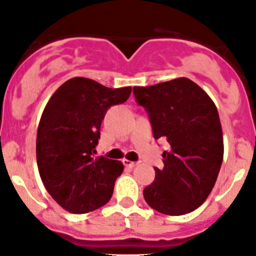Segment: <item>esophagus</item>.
Instances as JSON below:
<instances>
[{
    "label": "esophagus",
    "instance_id": "34e87169",
    "mask_svg": "<svg viewBox=\"0 0 256 256\" xmlns=\"http://www.w3.org/2000/svg\"><path fill=\"white\" fill-rule=\"evenodd\" d=\"M122 163H124V166H128V168H132V166H135L136 164H138V163H136V162L128 160V159H124Z\"/></svg>",
    "mask_w": 256,
    "mask_h": 256
}]
</instances>
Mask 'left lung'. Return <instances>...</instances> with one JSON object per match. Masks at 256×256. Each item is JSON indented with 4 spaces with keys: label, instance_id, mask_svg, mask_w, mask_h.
Here are the masks:
<instances>
[{
    "label": "left lung",
    "instance_id": "left-lung-1",
    "mask_svg": "<svg viewBox=\"0 0 256 256\" xmlns=\"http://www.w3.org/2000/svg\"><path fill=\"white\" fill-rule=\"evenodd\" d=\"M139 106L148 112L154 139L168 142L164 166L144 188L155 211L180 216L194 211L211 193L224 159L218 112L202 88L188 78L149 87H134Z\"/></svg>",
    "mask_w": 256,
    "mask_h": 256
}]
</instances>
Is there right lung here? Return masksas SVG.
Returning a JSON list of instances; mask_svg holds the SVG:
<instances>
[{
  "mask_svg": "<svg viewBox=\"0 0 256 256\" xmlns=\"http://www.w3.org/2000/svg\"><path fill=\"white\" fill-rule=\"evenodd\" d=\"M131 87L108 88L76 77L54 92L40 118L36 160L45 188L72 214L94 211L111 200L121 162L96 158L107 110L128 101Z\"/></svg>",
  "mask_w": 256,
  "mask_h": 256,
  "instance_id": "right-lung-1",
  "label": "right lung"
}]
</instances>
